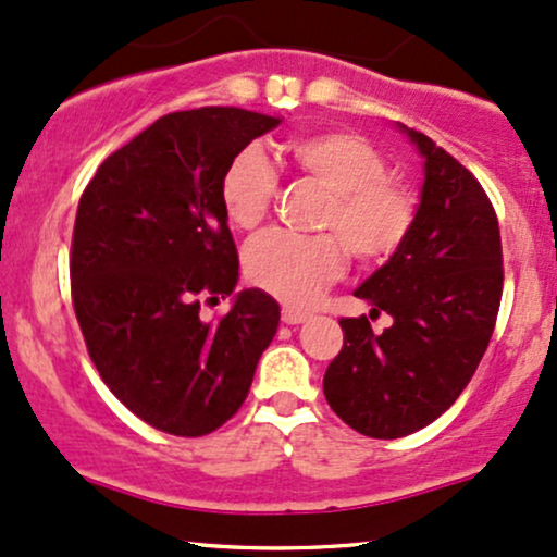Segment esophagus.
<instances>
[{"mask_svg": "<svg viewBox=\"0 0 557 557\" xmlns=\"http://www.w3.org/2000/svg\"><path fill=\"white\" fill-rule=\"evenodd\" d=\"M308 319V313L306 311H298V308H290V306H285L283 308V321L285 324H304V321Z\"/></svg>", "mask_w": 557, "mask_h": 557, "instance_id": "esophagus-1", "label": "esophagus"}]
</instances>
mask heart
Masks as SVG:
<instances>
[{
    "mask_svg": "<svg viewBox=\"0 0 557 557\" xmlns=\"http://www.w3.org/2000/svg\"><path fill=\"white\" fill-rule=\"evenodd\" d=\"M283 150L304 176L330 189L319 225L334 233H264L246 249V274L259 290L304 308L343 274L347 249L368 264L394 257L410 236L418 202L410 186L388 176L384 152L355 132L298 134ZM274 194L277 176L259 147L236 152L220 176V205L240 231L267 218Z\"/></svg>",
    "mask_w": 557,
    "mask_h": 557,
    "instance_id": "1",
    "label": "heart"
}]
</instances>
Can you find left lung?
Here are the masks:
<instances>
[{
    "instance_id": "8db88e82",
    "label": "left lung",
    "mask_w": 557,
    "mask_h": 557,
    "mask_svg": "<svg viewBox=\"0 0 557 557\" xmlns=\"http://www.w3.org/2000/svg\"><path fill=\"white\" fill-rule=\"evenodd\" d=\"M418 218L401 249L355 296L392 326L343 319L345 345L324 373V397L371 438H401L431 425L470 384L491 343L504 290L498 218L480 181L423 132Z\"/></svg>"
}]
</instances>
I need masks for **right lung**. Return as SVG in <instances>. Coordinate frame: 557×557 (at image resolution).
I'll use <instances>...</instances> for the list:
<instances>
[{
  "instance_id": "add662e5",
  "label": "right lung",
  "mask_w": 557,
  "mask_h": 557,
  "mask_svg": "<svg viewBox=\"0 0 557 557\" xmlns=\"http://www.w3.org/2000/svg\"><path fill=\"white\" fill-rule=\"evenodd\" d=\"M277 124L225 106L169 113L79 197L70 277L87 352L113 397L163 433L197 438L231 420L277 332V300L259 287L218 321L199 308L238 283L220 176Z\"/></svg>"
}]
</instances>
